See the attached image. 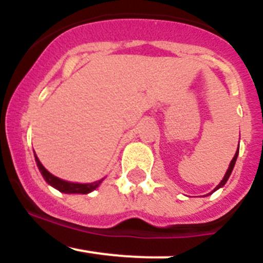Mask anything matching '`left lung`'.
Returning <instances> with one entry per match:
<instances>
[{
  "mask_svg": "<svg viewBox=\"0 0 263 263\" xmlns=\"http://www.w3.org/2000/svg\"><path fill=\"white\" fill-rule=\"evenodd\" d=\"M237 157H238V151L235 152V156L233 157V159H232L231 164H229V168H228V171H227L226 176H224V178H223V180H221V182L219 183L218 186H216V189H215V190H218L219 187H221V186H224V185H226L227 180H228V178H229V176H231V173H232V171H233V168H234V164H235V161H237ZM215 190H214V191H215Z\"/></svg>",
  "mask_w": 263,
  "mask_h": 263,
  "instance_id": "8db88e82",
  "label": "left lung"
}]
</instances>
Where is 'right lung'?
<instances>
[{
  "label": "right lung",
  "mask_w": 263,
  "mask_h": 263,
  "mask_svg": "<svg viewBox=\"0 0 263 263\" xmlns=\"http://www.w3.org/2000/svg\"><path fill=\"white\" fill-rule=\"evenodd\" d=\"M35 161H36L37 167H39V170H40V172H42L44 180L47 181L49 185L53 186V187H55L57 190H59L61 192H66V194H88V192L93 191L95 189H96L97 186L102 182V181H104V180H100V181H96V182H93V183L68 182V181L61 180V178L55 177V176H53L51 173L48 172L47 170L43 167V164L40 163V161L37 159L36 156H35Z\"/></svg>",
  "instance_id": "obj_1"
}]
</instances>
